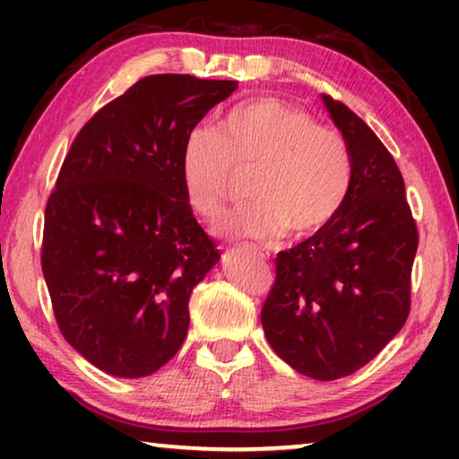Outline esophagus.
Wrapping results in <instances>:
<instances>
[{
    "mask_svg": "<svg viewBox=\"0 0 459 459\" xmlns=\"http://www.w3.org/2000/svg\"><path fill=\"white\" fill-rule=\"evenodd\" d=\"M244 250H250V253H255V255L259 256V259H263V261L267 259V253H265V250H263V248H259V247H248V244H247V247H244Z\"/></svg>",
    "mask_w": 459,
    "mask_h": 459,
    "instance_id": "esophagus-1",
    "label": "esophagus"
}]
</instances>
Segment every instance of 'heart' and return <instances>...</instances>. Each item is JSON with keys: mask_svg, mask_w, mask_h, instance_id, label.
Returning <instances> with one entry per match:
<instances>
[{"mask_svg": "<svg viewBox=\"0 0 459 459\" xmlns=\"http://www.w3.org/2000/svg\"><path fill=\"white\" fill-rule=\"evenodd\" d=\"M250 173V203L225 234L253 240H303L338 215L351 187V154L334 129L278 98H256L225 112L217 129H194L181 150L186 203L204 221L221 219L238 175Z\"/></svg>", "mask_w": 459, "mask_h": 459, "instance_id": "obj_1", "label": "heart"}]
</instances>
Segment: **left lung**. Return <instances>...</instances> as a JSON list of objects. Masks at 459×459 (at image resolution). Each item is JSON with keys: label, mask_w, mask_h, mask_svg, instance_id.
<instances>
[{"label": "left lung", "mask_w": 459, "mask_h": 459, "mask_svg": "<svg viewBox=\"0 0 459 459\" xmlns=\"http://www.w3.org/2000/svg\"><path fill=\"white\" fill-rule=\"evenodd\" d=\"M322 100L349 146L351 187L324 230L275 256L261 324L288 366L336 380L372 361L403 328L418 228L385 143L349 106Z\"/></svg>", "instance_id": "left-lung-1"}]
</instances>
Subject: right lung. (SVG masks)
I'll return each instance as SVG.
<instances>
[{"instance_id":"obj_1","label":"right lung","mask_w":459,"mask_h":459,"mask_svg":"<svg viewBox=\"0 0 459 459\" xmlns=\"http://www.w3.org/2000/svg\"><path fill=\"white\" fill-rule=\"evenodd\" d=\"M238 81L150 74L100 108L46 204L41 269L62 336L118 378L181 349L190 294L219 250L186 203V137Z\"/></svg>"}]
</instances>
